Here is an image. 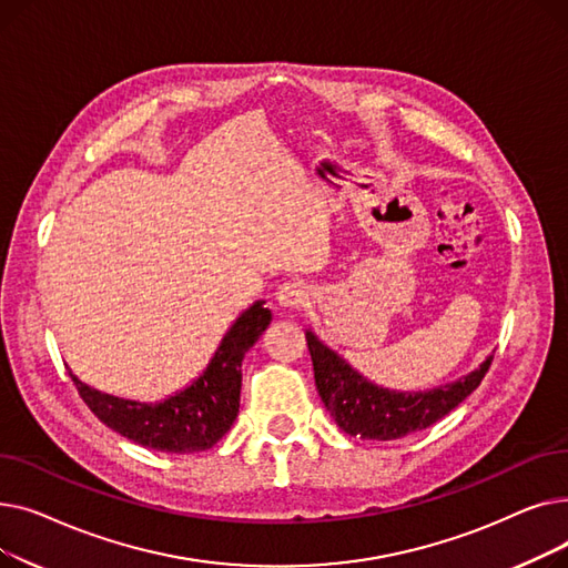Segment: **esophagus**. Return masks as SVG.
Returning <instances> with one entry per match:
<instances>
[{"label": "esophagus", "instance_id": "1", "mask_svg": "<svg viewBox=\"0 0 568 568\" xmlns=\"http://www.w3.org/2000/svg\"><path fill=\"white\" fill-rule=\"evenodd\" d=\"M276 302L283 308H302L308 302V290L302 281H287L276 290Z\"/></svg>", "mask_w": 568, "mask_h": 568}]
</instances>
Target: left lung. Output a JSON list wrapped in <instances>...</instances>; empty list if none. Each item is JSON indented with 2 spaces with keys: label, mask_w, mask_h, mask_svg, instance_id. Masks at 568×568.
Returning <instances> with one entry per match:
<instances>
[{
  "label": "left lung",
  "mask_w": 568,
  "mask_h": 568,
  "mask_svg": "<svg viewBox=\"0 0 568 568\" xmlns=\"http://www.w3.org/2000/svg\"><path fill=\"white\" fill-rule=\"evenodd\" d=\"M315 384L341 430L362 439H398L424 430L456 409L486 377L493 356L469 375L428 392H392L356 373L338 352L306 332Z\"/></svg>",
  "instance_id": "obj_1"
}]
</instances>
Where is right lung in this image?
Returning <instances> with one entry per match:
<instances>
[{
    "instance_id": "1",
    "label": "right lung",
    "mask_w": 568,
    "mask_h": 568,
    "mask_svg": "<svg viewBox=\"0 0 568 568\" xmlns=\"http://www.w3.org/2000/svg\"><path fill=\"white\" fill-rule=\"evenodd\" d=\"M272 322V311L255 302L223 336L204 373L163 403H138L101 394L80 382L75 389L99 419L135 444L165 454H195L212 446L232 428L242 394V362Z\"/></svg>"
}]
</instances>
